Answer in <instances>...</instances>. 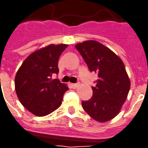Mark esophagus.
Wrapping results in <instances>:
<instances>
[{"mask_svg": "<svg viewBox=\"0 0 148 148\" xmlns=\"http://www.w3.org/2000/svg\"><path fill=\"white\" fill-rule=\"evenodd\" d=\"M78 86H79V85H78V84H76V83L71 84V86H72V88H73V89H76V88H77V87H78Z\"/></svg>", "mask_w": 148, "mask_h": 148, "instance_id": "obj_1", "label": "esophagus"}]
</instances>
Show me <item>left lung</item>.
<instances>
[{
  "label": "left lung",
  "mask_w": 148,
  "mask_h": 148,
  "mask_svg": "<svg viewBox=\"0 0 148 148\" xmlns=\"http://www.w3.org/2000/svg\"><path fill=\"white\" fill-rule=\"evenodd\" d=\"M75 47L90 72L98 75L93 97L82 102L85 111L98 122H106L120 112L130 90V80L124 62L107 47L94 40H88Z\"/></svg>",
  "instance_id": "obj_1"
}]
</instances>
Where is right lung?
<instances>
[{
    "label": "right lung",
    "instance_id": "1",
    "mask_svg": "<svg viewBox=\"0 0 148 148\" xmlns=\"http://www.w3.org/2000/svg\"><path fill=\"white\" fill-rule=\"evenodd\" d=\"M66 44H51L32 53L15 77V90L25 109L37 116H44L61 106L67 86L52 76L58 74L59 56Z\"/></svg>",
    "mask_w": 148,
    "mask_h": 148
}]
</instances>
